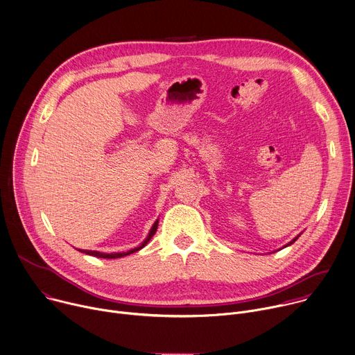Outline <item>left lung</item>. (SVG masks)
<instances>
[{
  "label": "left lung",
  "mask_w": 355,
  "mask_h": 355,
  "mask_svg": "<svg viewBox=\"0 0 355 355\" xmlns=\"http://www.w3.org/2000/svg\"><path fill=\"white\" fill-rule=\"evenodd\" d=\"M300 236H301V234H300V235H298V236H295V238H294V239H293V241H291V242H288V243H287V245H286V246H282V248H287V246H290V245H293V243H294V242H295V241H297V239H298V238H300ZM272 253H274V252H272Z\"/></svg>",
  "instance_id": "1"
}]
</instances>
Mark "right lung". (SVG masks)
I'll list each match as a JSON object with an SVG mask.
<instances>
[{"instance_id": "obj_1", "label": "right lung", "mask_w": 355, "mask_h": 355, "mask_svg": "<svg viewBox=\"0 0 355 355\" xmlns=\"http://www.w3.org/2000/svg\"><path fill=\"white\" fill-rule=\"evenodd\" d=\"M158 220L154 223V225L151 227V230H150V232H148V235H147V238L141 242V245H138L137 248H134V249H131V250H127V252H117V253H103V252H96V250H81L80 249V252H83V253H87V254H89V256H95V257H101V259H119V257H124V256H128V254H131V253H135V252H138V250H141L143 249L148 242H150V239L154 236V234L157 232V228H158Z\"/></svg>"}]
</instances>
